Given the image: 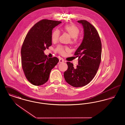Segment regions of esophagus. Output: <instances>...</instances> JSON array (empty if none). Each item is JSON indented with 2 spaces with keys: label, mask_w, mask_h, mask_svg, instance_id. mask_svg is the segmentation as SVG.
<instances>
[{
  "label": "esophagus",
  "mask_w": 125,
  "mask_h": 125,
  "mask_svg": "<svg viewBox=\"0 0 125 125\" xmlns=\"http://www.w3.org/2000/svg\"><path fill=\"white\" fill-rule=\"evenodd\" d=\"M59 62L60 63H63V62H64V60L62 59H60V60H59Z\"/></svg>",
  "instance_id": "obj_1"
}]
</instances>
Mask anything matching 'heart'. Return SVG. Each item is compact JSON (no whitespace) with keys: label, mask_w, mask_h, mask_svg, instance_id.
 I'll return each mask as SVG.
<instances>
[{"label":"heart","mask_w":125,"mask_h":125,"mask_svg":"<svg viewBox=\"0 0 125 125\" xmlns=\"http://www.w3.org/2000/svg\"><path fill=\"white\" fill-rule=\"evenodd\" d=\"M64 30L69 34V35L72 37L71 42L75 43L77 40V36L80 33V30L76 26L73 25H66L64 27ZM60 31L58 30H55L52 33V39L53 42H56L60 36ZM68 49L62 46H58L56 51L60 54H64L65 51H67Z\"/></svg>","instance_id":"obj_1"}]
</instances>
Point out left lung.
<instances>
[{
    "instance_id": "left-lung-1",
    "label": "left lung",
    "mask_w": 125,
    "mask_h": 125,
    "mask_svg": "<svg viewBox=\"0 0 125 125\" xmlns=\"http://www.w3.org/2000/svg\"><path fill=\"white\" fill-rule=\"evenodd\" d=\"M78 22L82 24L84 29L83 40L74 53L78 57V65L74 68L73 64L66 62L68 69L64 73L65 81L76 88L86 85L95 77L102 53L101 40L95 28L85 20Z\"/></svg>"
}]
</instances>
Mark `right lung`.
Returning <instances> with one entry per match:
<instances>
[{
  "label": "right lung",
  "instance_id": "obj_1",
  "mask_svg": "<svg viewBox=\"0 0 125 125\" xmlns=\"http://www.w3.org/2000/svg\"><path fill=\"white\" fill-rule=\"evenodd\" d=\"M60 21L42 20L35 24L26 36L21 49V65L27 80L34 85L46 83L52 69L59 60L48 58L44 51L52 44V30Z\"/></svg>",
  "mask_w": 125,
  "mask_h": 125
}]
</instances>
